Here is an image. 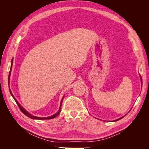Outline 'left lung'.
Returning <instances> with one entry per match:
<instances>
[{
    "label": "left lung",
    "mask_w": 149,
    "mask_h": 149,
    "mask_svg": "<svg viewBox=\"0 0 149 149\" xmlns=\"http://www.w3.org/2000/svg\"><path fill=\"white\" fill-rule=\"evenodd\" d=\"M141 81H142V77H141ZM124 117H123V118H120V119H117V120H115L114 121H117V120H120V119H122V118H124Z\"/></svg>",
    "instance_id": "1"
}]
</instances>
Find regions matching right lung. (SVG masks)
I'll return each instance as SVG.
<instances>
[{"mask_svg": "<svg viewBox=\"0 0 149 149\" xmlns=\"http://www.w3.org/2000/svg\"><path fill=\"white\" fill-rule=\"evenodd\" d=\"M12 64H11V67H10V71H9V74H8V83H9V79H10V73H11V69H12ZM9 86V85H8ZM10 94H11V95H12V96L13 97V98L14 99V100L15 101V102H16V103L17 104V105H18V106H19V109H20V111L23 112V113L25 115V116H26L27 117H29V118H31V119H39V120H43V119H53V118H55V117H56L58 115H59L60 114V112H61V104H62V101H63V97L62 98V100H61V104H60V109H59V111H58L56 114H55L54 115H53V116H49V117H47V118H38V117H36V116H32V115H31L30 114H29V112L26 111H25L23 107H22L20 104H19V103L18 102V101L16 100V99L14 97V96H13V94H12V93H11V91L10 90Z\"/></svg>", "mask_w": 149, "mask_h": 149, "instance_id": "obj_1", "label": "right lung"}]
</instances>
